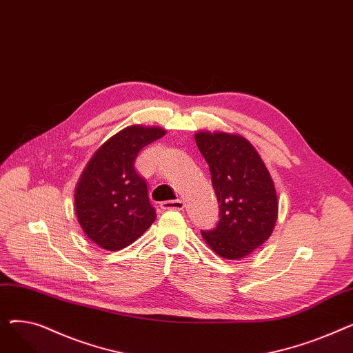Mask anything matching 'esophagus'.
<instances>
[{
    "label": "esophagus",
    "mask_w": 353,
    "mask_h": 353,
    "mask_svg": "<svg viewBox=\"0 0 353 353\" xmlns=\"http://www.w3.org/2000/svg\"><path fill=\"white\" fill-rule=\"evenodd\" d=\"M160 208L163 210H183L184 203L181 200H167V201L161 203Z\"/></svg>",
    "instance_id": "34e87169"
}]
</instances>
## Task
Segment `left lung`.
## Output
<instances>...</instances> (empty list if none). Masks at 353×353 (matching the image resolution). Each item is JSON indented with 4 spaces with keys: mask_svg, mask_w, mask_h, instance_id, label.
Returning <instances> with one entry per match:
<instances>
[{
    "mask_svg": "<svg viewBox=\"0 0 353 353\" xmlns=\"http://www.w3.org/2000/svg\"><path fill=\"white\" fill-rule=\"evenodd\" d=\"M194 139L220 203L216 228L201 230V236L216 254L239 261L262 246L274 229L279 201L273 180L245 137L199 132Z\"/></svg>",
    "mask_w": 353,
    "mask_h": 353,
    "instance_id": "left-lung-1",
    "label": "left lung"
}]
</instances>
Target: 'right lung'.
Wrapping results in <instances>:
<instances>
[{
  "mask_svg": "<svg viewBox=\"0 0 353 353\" xmlns=\"http://www.w3.org/2000/svg\"><path fill=\"white\" fill-rule=\"evenodd\" d=\"M164 134L160 127H125L108 139L85 165L74 205L83 232L100 248L124 249L154 221L156 210L134 161L143 147Z\"/></svg>",
  "mask_w": 353,
  "mask_h": 353,
  "instance_id": "right-lung-1",
  "label": "right lung"
}]
</instances>
